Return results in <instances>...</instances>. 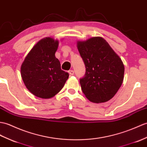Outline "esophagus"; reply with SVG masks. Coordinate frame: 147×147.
I'll use <instances>...</instances> for the list:
<instances>
[{"label":"esophagus","instance_id":"34e87169","mask_svg":"<svg viewBox=\"0 0 147 147\" xmlns=\"http://www.w3.org/2000/svg\"><path fill=\"white\" fill-rule=\"evenodd\" d=\"M68 73H69V74L70 75H71V76H73V75L74 74V71L73 70H69L68 71Z\"/></svg>","mask_w":147,"mask_h":147}]
</instances>
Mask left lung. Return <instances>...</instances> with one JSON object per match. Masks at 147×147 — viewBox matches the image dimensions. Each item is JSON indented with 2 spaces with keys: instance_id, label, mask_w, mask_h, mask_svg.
I'll return each instance as SVG.
<instances>
[{
  "instance_id": "8db88e82",
  "label": "left lung",
  "mask_w": 147,
  "mask_h": 147,
  "mask_svg": "<svg viewBox=\"0 0 147 147\" xmlns=\"http://www.w3.org/2000/svg\"><path fill=\"white\" fill-rule=\"evenodd\" d=\"M86 73L80 79L82 91L93 103H104L120 89L124 77L123 63L106 40L95 37L78 42Z\"/></svg>"
}]
</instances>
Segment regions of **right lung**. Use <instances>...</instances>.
Returning a JSON list of instances; mask_svg holds the SVG:
<instances>
[{"mask_svg":"<svg viewBox=\"0 0 147 147\" xmlns=\"http://www.w3.org/2000/svg\"><path fill=\"white\" fill-rule=\"evenodd\" d=\"M59 42L46 37L33 47L25 58L20 73L30 93L41 98H50L62 90L69 77L61 69L55 57Z\"/></svg>","mask_w":147,"mask_h":147,"instance_id":"obj_1","label":"right lung"}]
</instances>
